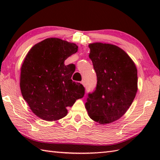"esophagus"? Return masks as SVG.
Returning <instances> with one entry per match:
<instances>
[{"label": "esophagus", "mask_w": 160, "mask_h": 160, "mask_svg": "<svg viewBox=\"0 0 160 160\" xmlns=\"http://www.w3.org/2000/svg\"><path fill=\"white\" fill-rule=\"evenodd\" d=\"M81 84H82L83 86H85V82H84V81H82V82H81Z\"/></svg>", "instance_id": "1"}]
</instances>
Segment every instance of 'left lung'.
I'll use <instances>...</instances> for the list:
<instances>
[{
    "mask_svg": "<svg viewBox=\"0 0 160 160\" xmlns=\"http://www.w3.org/2000/svg\"><path fill=\"white\" fill-rule=\"evenodd\" d=\"M89 58L97 75V85L89 93L85 108L100 124L112 123L127 111L138 91V70L120 47L102 42L89 45Z\"/></svg>",
    "mask_w": 160,
    "mask_h": 160,
    "instance_id": "1",
    "label": "left lung"
}]
</instances>
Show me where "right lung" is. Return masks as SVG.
Instances as JSON below:
<instances>
[{
	"instance_id": "right-lung-1",
	"label": "right lung",
	"mask_w": 160,
	"mask_h": 160,
	"mask_svg": "<svg viewBox=\"0 0 160 160\" xmlns=\"http://www.w3.org/2000/svg\"><path fill=\"white\" fill-rule=\"evenodd\" d=\"M75 43L57 38L36 44L27 54L21 67L20 87L30 109L46 121L66 116L67 107L83 98L84 87L71 76L74 64L64 60L78 52Z\"/></svg>"
}]
</instances>
